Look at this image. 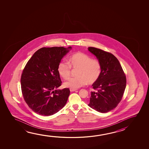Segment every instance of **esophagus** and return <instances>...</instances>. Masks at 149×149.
Wrapping results in <instances>:
<instances>
[{"mask_svg":"<svg viewBox=\"0 0 149 149\" xmlns=\"http://www.w3.org/2000/svg\"><path fill=\"white\" fill-rule=\"evenodd\" d=\"M70 91L71 92H73V91H75L76 90H77V89H72V88H70Z\"/></svg>","mask_w":149,"mask_h":149,"instance_id":"34e87169","label":"esophagus"}]
</instances>
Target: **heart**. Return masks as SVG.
Listing matches in <instances>:
<instances>
[{"label": "heart", "instance_id": "heart-1", "mask_svg": "<svg viewBox=\"0 0 149 149\" xmlns=\"http://www.w3.org/2000/svg\"><path fill=\"white\" fill-rule=\"evenodd\" d=\"M71 67L78 68L77 77L69 79L64 83L65 87L77 89L86 85L87 83L93 84L98 81L101 72L100 62L93 60L87 54L81 52L72 55L68 63L62 61L58 66L59 75L64 79H68L71 75Z\"/></svg>", "mask_w": 149, "mask_h": 149}]
</instances>
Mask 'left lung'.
<instances>
[{"label": "left lung", "mask_w": 149, "mask_h": 149, "mask_svg": "<svg viewBox=\"0 0 149 149\" xmlns=\"http://www.w3.org/2000/svg\"><path fill=\"white\" fill-rule=\"evenodd\" d=\"M88 50L100 62V77L92 86L88 106L100 113H107L117 107L122 100L126 86V78L120 62L111 53L94 47Z\"/></svg>", "instance_id": "left-lung-1"}]
</instances>
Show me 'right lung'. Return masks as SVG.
I'll return each mask as SVG.
<instances>
[{"label":"right lung","instance_id":"right-lung-1","mask_svg":"<svg viewBox=\"0 0 149 149\" xmlns=\"http://www.w3.org/2000/svg\"><path fill=\"white\" fill-rule=\"evenodd\" d=\"M71 49L72 47L42 48L27 62L21 75V89L25 101L34 112L50 116L65 105L70 91L58 89L62 83L58 66Z\"/></svg>","mask_w":149,"mask_h":149}]
</instances>
